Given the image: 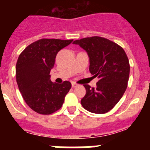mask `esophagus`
Returning <instances> with one entry per match:
<instances>
[{
  "label": "esophagus",
  "mask_w": 150,
  "mask_h": 150,
  "mask_svg": "<svg viewBox=\"0 0 150 150\" xmlns=\"http://www.w3.org/2000/svg\"><path fill=\"white\" fill-rule=\"evenodd\" d=\"M71 86H72L73 88H74V87H76V86H77V84H76V83H74V82H72V83H71Z\"/></svg>",
  "instance_id": "1"
}]
</instances>
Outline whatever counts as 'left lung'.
I'll use <instances>...</instances> for the list:
<instances>
[{
  "label": "left lung",
  "instance_id": "left-lung-1",
  "mask_svg": "<svg viewBox=\"0 0 150 150\" xmlns=\"http://www.w3.org/2000/svg\"><path fill=\"white\" fill-rule=\"evenodd\" d=\"M89 57V71L99 78L95 88L83 85L86 90L81 104L93 113H106L122 98L128 86L130 64L122 47L107 38L94 36L74 41Z\"/></svg>",
  "mask_w": 150,
  "mask_h": 150
}]
</instances>
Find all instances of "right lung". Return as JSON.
Listing matches in <instances>:
<instances>
[{
  "label": "right lung",
  "instance_id": "right-lung-1",
  "mask_svg": "<svg viewBox=\"0 0 150 150\" xmlns=\"http://www.w3.org/2000/svg\"><path fill=\"white\" fill-rule=\"evenodd\" d=\"M74 40L43 39L30 43L17 60L16 75L18 89L30 109L43 115L52 114L62 107L71 83L50 80L57 53Z\"/></svg>",
  "mask_w": 150,
  "mask_h": 150
}]
</instances>
